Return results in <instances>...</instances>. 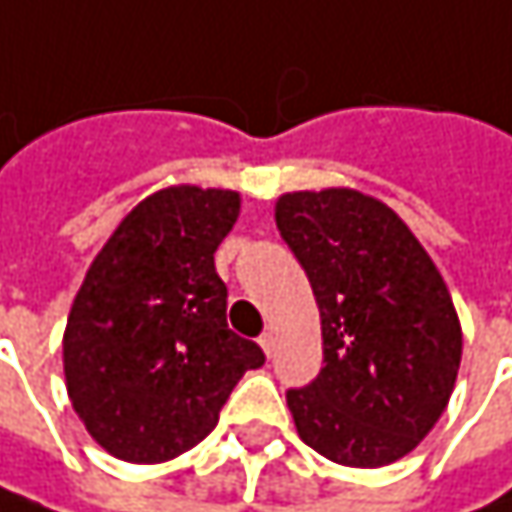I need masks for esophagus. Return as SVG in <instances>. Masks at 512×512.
I'll list each match as a JSON object with an SVG mask.
<instances>
[{
	"mask_svg": "<svg viewBox=\"0 0 512 512\" xmlns=\"http://www.w3.org/2000/svg\"><path fill=\"white\" fill-rule=\"evenodd\" d=\"M259 347L265 349V355L271 358L274 355V347H276V338H274V332L271 329H265L262 335H259Z\"/></svg>",
	"mask_w": 512,
	"mask_h": 512,
	"instance_id": "34e87169",
	"label": "esophagus"
}]
</instances>
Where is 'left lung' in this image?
I'll return each mask as SVG.
<instances>
[{
  "mask_svg": "<svg viewBox=\"0 0 512 512\" xmlns=\"http://www.w3.org/2000/svg\"><path fill=\"white\" fill-rule=\"evenodd\" d=\"M276 227L323 326V370L285 393L303 443L358 469L405 457L446 411L460 367L443 276L390 206L352 189L282 195Z\"/></svg>",
  "mask_w": 512,
  "mask_h": 512,
  "instance_id": "8db88e82",
  "label": "left lung"
}]
</instances>
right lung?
I'll use <instances>...</instances> for the list:
<instances>
[{
  "label": "right lung",
  "instance_id": "add662e5",
  "mask_svg": "<svg viewBox=\"0 0 512 512\" xmlns=\"http://www.w3.org/2000/svg\"><path fill=\"white\" fill-rule=\"evenodd\" d=\"M238 195L171 186L139 203L95 256L63 335L72 408L130 463L198 446L259 344L227 326L215 250L233 230Z\"/></svg>",
  "mask_w": 512,
  "mask_h": 512
}]
</instances>
